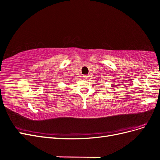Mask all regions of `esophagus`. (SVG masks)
<instances>
[{"instance_id":"1","label":"esophagus","mask_w":160,"mask_h":160,"mask_svg":"<svg viewBox=\"0 0 160 160\" xmlns=\"http://www.w3.org/2000/svg\"><path fill=\"white\" fill-rule=\"evenodd\" d=\"M83 79L86 80V79H88L89 78V76H88V75H85L83 76Z\"/></svg>"}]
</instances>
